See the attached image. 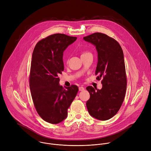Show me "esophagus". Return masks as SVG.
<instances>
[{"instance_id": "obj_1", "label": "esophagus", "mask_w": 151, "mask_h": 151, "mask_svg": "<svg viewBox=\"0 0 151 151\" xmlns=\"http://www.w3.org/2000/svg\"><path fill=\"white\" fill-rule=\"evenodd\" d=\"M84 90H85V88H84L83 87H79V91H83Z\"/></svg>"}]
</instances>
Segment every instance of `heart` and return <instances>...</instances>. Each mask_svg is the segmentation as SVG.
<instances>
[{
    "label": "heart",
    "mask_w": 151,
    "mask_h": 151,
    "mask_svg": "<svg viewBox=\"0 0 151 151\" xmlns=\"http://www.w3.org/2000/svg\"><path fill=\"white\" fill-rule=\"evenodd\" d=\"M83 54H85V53H83Z\"/></svg>",
    "instance_id": "heart-1"
}]
</instances>
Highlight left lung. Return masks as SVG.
<instances>
[{
    "label": "left lung",
    "instance_id": "obj_1",
    "mask_svg": "<svg viewBox=\"0 0 151 151\" xmlns=\"http://www.w3.org/2000/svg\"><path fill=\"white\" fill-rule=\"evenodd\" d=\"M83 39L96 47V75H99L96 79L103 78L101 90L91 86L86 88L90 94L86 106L91 116L106 121L116 114L124 100L127 77L124 53L119 43L105 34L94 33Z\"/></svg>",
    "mask_w": 151,
    "mask_h": 151
}]
</instances>
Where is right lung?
Segmentation results:
<instances>
[{
  "instance_id": "right-lung-1",
  "label": "right lung",
  "mask_w": 151,
  "mask_h": 151,
  "mask_svg": "<svg viewBox=\"0 0 151 151\" xmlns=\"http://www.w3.org/2000/svg\"><path fill=\"white\" fill-rule=\"evenodd\" d=\"M76 39L54 34L39 41L33 52L29 79L32 97L39 115L51 124L67 118L68 109L79 90L75 85L64 89L58 76L64 70L63 52Z\"/></svg>"
}]
</instances>
